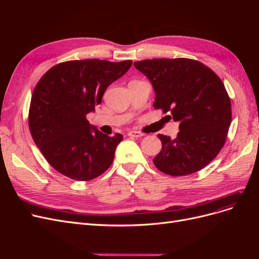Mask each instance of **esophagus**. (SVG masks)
I'll return each instance as SVG.
<instances>
[{
  "instance_id": "1",
  "label": "esophagus",
  "mask_w": 259,
  "mask_h": 259,
  "mask_svg": "<svg viewBox=\"0 0 259 259\" xmlns=\"http://www.w3.org/2000/svg\"><path fill=\"white\" fill-rule=\"evenodd\" d=\"M127 135L131 136V137H136V138H140V137L144 136L143 133L138 132V131H131V132H128Z\"/></svg>"
}]
</instances>
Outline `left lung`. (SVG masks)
<instances>
[{
	"mask_svg": "<svg viewBox=\"0 0 259 259\" xmlns=\"http://www.w3.org/2000/svg\"><path fill=\"white\" fill-rule=\"evenodd\" d=\"M134 66L153 85V107L179 122L175 139L158 135L162 149L153 159L155 167L170 176L205 167L222 150L231 123L230 97L221 77L189 58L146 59Z\"/></svg>",
	"mask_w": 259,
	"mask_h": 259,
	"instance_id": "obj_1",
	"label": "left lung"
}]
</instances>
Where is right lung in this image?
<instances>
[{"label": "right lung", "mask_w": 259, "mask_h": 259, "mask_svg": "<svg viewBox=\"0 0 259 259\" xmlns=\"http://www.w3.org/2000/svg\"><path fill=\"white\" fill-rule=\"evenodd\" d=\"M132 60H69L52 67L35 85L29 108V128L50 165L79 182L104 174L113 162L119 133L108 136L90 124L112 82L132 66Z\"/></svg>", "instance_id": "add662e5"}]
</instances>
